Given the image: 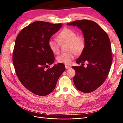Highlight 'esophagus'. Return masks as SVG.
I'll use <instances>...</instances> for the list:
<instances>
[{
	"mask_svg": "<svg viewBox=\"0 0 123 123\" xmlns=\"http://www.w3.org/2000/svg\"><path fill=\"white\" fill-rule=\"evenodd\" d=\"M65 68H66V69H69L70 68H71V66H68V65H65Z\"/></svg>",
	"mask_w": 123,
	"mask_h": 123,
	"instance_id": "34e87169",
	"label": "esophagus"
}]
</instances>
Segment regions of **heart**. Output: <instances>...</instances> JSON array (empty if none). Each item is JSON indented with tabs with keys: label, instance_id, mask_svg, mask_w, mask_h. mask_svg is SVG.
Here are the masks:
<instances>
[{
	"label": "heart",
	"instance_id": "obj_1",
	"mask_svg": "<svg viewBox=\"0 0 123 123\" xmlns=\"http://www.w3.org/2000/svg\"><path fill=\"white\" fill-rule=\"evenodd\" d=\"M58 39L52 38L49 42L50 49L55 54H58L60 51L61 43H68V52L62 53L57 57L58 62L69 65L75 57V54L80 53L84 49V42L83 39L77 37L75 32L71 29L66 28L62 30L58 35Z\"/></svg>",
	"mask_w": 123,
	"mask_h": 123
}]
</instances>
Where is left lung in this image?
I'll list each match as a JSON object with an SVG mask.
<instances>
[{"instance_id":"8db88e82","label":"left lung","mask_w":123,"mask_h":123,"mask_svg":"<svg viewBox=\"0 0 123 123\" xmlns=\"http://www.w3.org/2000/svg\"><path fill=\"white\" fill-rule=\"evenodd\" d=\"M67 25L76 26L82 31L85 47L76 62L88 63L86 67H72L76 73L73 77L74 85L81 92H92L103 84L110 71L112 56L109 38L93 21L76 20Z\"/></svg>"}]
</instances>
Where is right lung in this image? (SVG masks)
<instances>
[{
	"label": "right lung",
	"mask_w": 123,
	"mask_h": 123,
	"mask_svg": "<svg viewBox=\"0 0 123 123\" xmlns=\"http://www.w3.org/2000/svg\"><path fill=\"white\" fill-rule=\"evenodd\" d=\"M62 26V24L37 21L22 30L16 39L13 62L16 75L24 86L35 94H49L65 70L62 63L45 69L54 62L50 39Z\"/></svg>",
	"instance_id": "right-lung-1"
}]
</instances>
